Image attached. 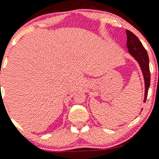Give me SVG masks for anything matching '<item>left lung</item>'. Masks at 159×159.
I'll return each mask as SVG.
<instances>
[{
	"label": "left lung",
	"mask_w": 159,
	"mask_h": 159,
	"mask_svg": "<svg viewBox=\"0 0 159 159\" xmlns=\"http://www.w3.org/2000/svg\"><path fill=\"white\" fill-rule=\"evenodd\" d=\"M127 35V48L129 53L139 63L142 70L145 81V98L144 102H146L149 86H150V70H149V59L146 50L142 45L137 36L129 30H126Z\"/></svg>",
	"instance_id": "left-lung-1"
}]
</instances>
